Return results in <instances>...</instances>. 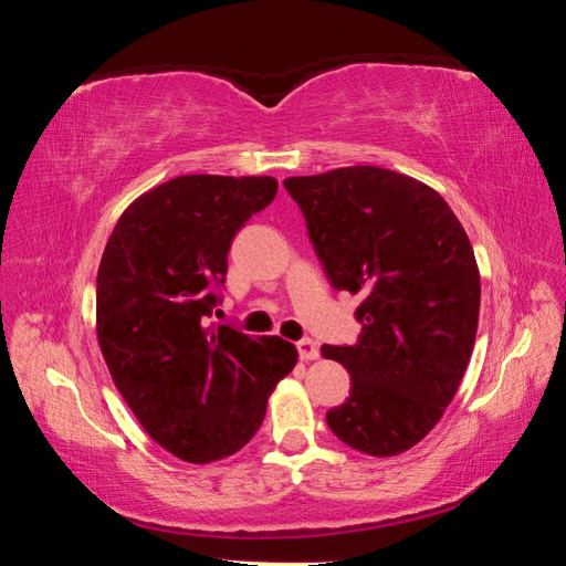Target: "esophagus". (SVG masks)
<instances>
[{"mask_svg": "<svg viewBox=\"0 0 566 566\" xmlns=\"http://www.w3.org/2000/svg\"><path fill=\"white\" fill-rule=\"evenodd\" d=\"M296 352H300V357H302L304 361L319 357L317 342H312V339H300V342H296Z\"/></svg>", "mask_w": 566, "mask_h": 566, "instance_id": "obj_1", "label": "esophagus"}]
</instances>
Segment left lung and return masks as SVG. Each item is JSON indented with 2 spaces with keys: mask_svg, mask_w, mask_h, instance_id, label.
Instances as JSON below:
<instances>
[{
  "mask_svg": "<svg viewBox=\"0 0 566 566\" xmlns=\"http://www.w3.org/2000/svg\"><path fill=\"white\" fill-rule=\"evenodd\" d=\"M284 187L334 290L364 296L357 344L322 347L352 377L327 424L357 452H407L442 419L472 357L482 286L464 227L432 187L381 167Z\"/></svg>",
  "mask_w": 566,
  "mask_h": 566,
  "instance_id": "8db88e82",
  "label": "left lung"
}]
</instances>
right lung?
<instances>
[{
	"mask_svg": "<svg viewBox=\"0 0 566 566\" xmlns=\"http://www.w3.org/2000/svg\"><path fill=\"white\" fill-rule=\"evenodd\" d=\"M274 195V177L169 179L124 209L104 247V361L145 432L191 464L239 452L296 364L290 342L209 322L234 234Z\"/></svg>",
	"mask_w": 566,
	"mask_h": 566,
	"instance_id": "1",
	"label": "right lung"
}]
</instances>
